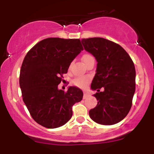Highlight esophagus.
<instances>
[{
  "mask_svg": "<svg viewBox=\"0 0 154 154\" xmlns=\"http://www.w3.org/2000/svg\"><path fill=\"white\" fill-rule=\"evenodd\" d=\"M90 95H90L89 93H88V92H86V91L83 92V98H84V99H85V98H88V97H89Z\"/></svg>",
  "mask_w": 154,
  "mask_h": 154,
  "instance_id": "esophagus-1",
  "label": "esophagus"
}]
</instances>
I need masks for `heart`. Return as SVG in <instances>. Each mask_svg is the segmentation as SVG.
<instances>
[{
	"label": "heart",
	"instance_id": "heart-1",
	"mask_svg": "<svg viewBox=\"0 0 154 154\" xmlns=\"http://www.w3.org/2000/svg\"><path fill=\"white\" fill-rule=\"evenodd\" d=\"M83 62L85 63H88V61H92V60H94V58L93 56L91 54H84L83 55L82 58ZM89 82V79L86 77H77V78L73 80V84L75 85V86L77 87L81 88H84L87 86V85Z\"/></svg>",
	"mask_w": 154,
	"mask_h": 154
}]
</instances>
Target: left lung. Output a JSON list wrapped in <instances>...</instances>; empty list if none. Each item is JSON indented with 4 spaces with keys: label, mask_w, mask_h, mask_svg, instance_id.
<instances>
[{
    "label": "left lung",
    "mask_w": 154,
    "mask_h": 154,
    "mask_svg": "<svg viewBox=\"0 0 154 154\" xmlns=\"http://www.w3.org/2000/svg\"><path fill=\"white\" fill-rule=\"evenodd\" d=\"M85 50L96 59V73L91 89L98 100L89 111L96 123L111 125L125 117L132 106L135 91V69L128 53L119 44L102 38L82 39ZM104 88L100 92V89Z\"/></svg>",
    "instance_id": "1"
}]
</instances>
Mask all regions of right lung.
<instances>
[{"label":"right lung","mask_w":154,"mask_h":154,"mask_svg":"<svg viewBox=\"0 0 154 154\" xmlns=\"http://www.w3.org/2000/svg\"><path fill=\"white\" fill-rule=\"evenodd\" d=\"M83 47L79 39H44L27 52L19 75L23 101L32 119L46 128L63 126L71 119L72 106L83 93L70 86L64 92L58 85Z\"/></svg>","instance_id":"1"}]
</instances>
